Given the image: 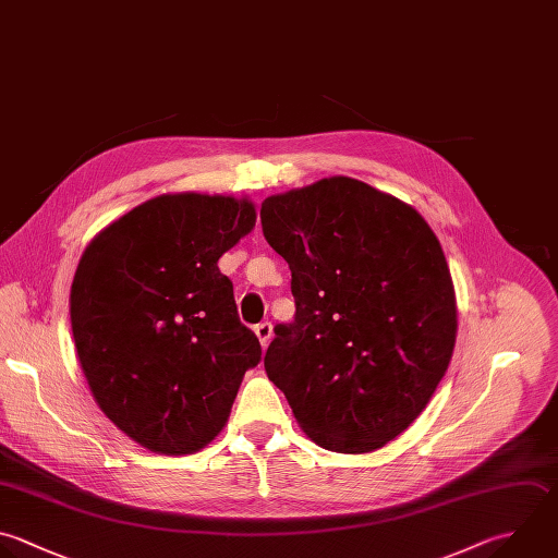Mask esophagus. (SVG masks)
I'll use <instances>...</instances> for the list:
<instances>
[{
  "mask_svg": "<svg viewBox=\"0 0 558 558\" xmlns=\"http://www.w3.org/2000/svg\"><path fill=\"white\" fill-rule=\"evenodd\" d=\"M255 333H257L262 347H268V342H270V338H272V323L264 320V323L255 325Z\"/></svg>",
  "mask_w": 558,
  "mask_h": 558,
  "instance_id": "esophagus-1",
  "label": "esophagus"
}]
</instances>
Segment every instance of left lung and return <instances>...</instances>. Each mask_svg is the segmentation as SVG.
I'll return each mask as SVG.
<instances>
[{
    "instance_id": "left-lung-1",
    "label": "left lung",
    "mask_w": 558,
    "mask_h": 558,
    "mask_svg": "<svg viewBox=\"0 0 558 558\" xmlns=\"http://www.w3.org/2000/svg\"><path fill=\"white\" fill-rule=\"evenodd\" d=\"M268 244L292 270L294 320L264 366L323 449L366 453L427 405L456 344V294L416 209L349 177L262 203Z\"/></svg>"
}]
</instances>
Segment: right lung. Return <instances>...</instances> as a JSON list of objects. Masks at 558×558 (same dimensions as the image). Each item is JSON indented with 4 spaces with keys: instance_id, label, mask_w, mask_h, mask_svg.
Returning a JSON list of instances; mask_svg holds the SVG:
<instances>
[{
    "instance_id": "right-lung-1",
    "label": "right lung",
    "mask_w": 558,
    "mask_h": 558,
    "mask_svg": "<svg viewBox=\"0 0 558 558\" xmlns=\"http://www.w3.org/2000/svg\"><path fill=\"white\" fill-rule=\"evenodd\" d=\"M246 198L163 194L85 248L70 294L83 373L100 410L142 447L183 456L227 425L262 360L218 259L255 227Z\"/></svg>"
}]
</instances>
